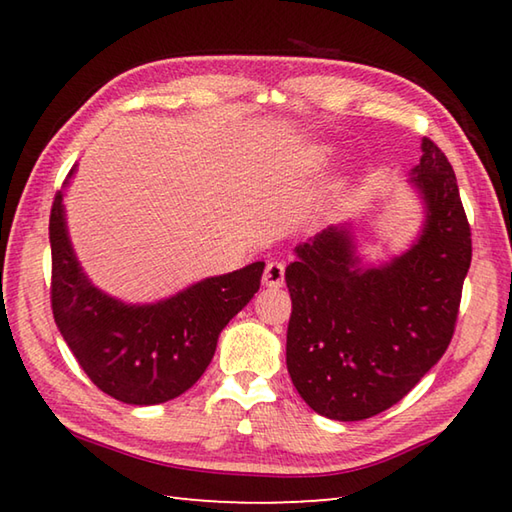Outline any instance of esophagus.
<instances>
[{"label": "esophagus", "mask_w": 512, "mask_h": 512, "mask_svg": "<svg viewBox=\"0 0 512 512\" xmlns=\"http://www.w3.org/2000/svg\"><path fill=\"white\" fill-rule=\"evenodd\" d=\"M284 273H286V266L281 262H268L266 270H264V286L266 288H281L284 286Z\"/></svg>", "instance_id": "1"}]
</instances>
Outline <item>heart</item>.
<instances>
[{"mask_svg": "<svg viewBox=\"0 0 512 512\" xmlns=\"http://www.w3.org/2000/svg\"><path fill=\"white\" fill-rule=\"evenodd\" d=\"M330 154H332V149H330V147H317V149H314V151H312V156H310V162H312V165H314V167H321V165H323V162L330 158ZM339 187H341V182H336V184H334V189H339Z\"/></svg>", "mask_w": 512, "mask_h": 512, "instance_id": "obj_1", "label": "heart"}]
</instances>
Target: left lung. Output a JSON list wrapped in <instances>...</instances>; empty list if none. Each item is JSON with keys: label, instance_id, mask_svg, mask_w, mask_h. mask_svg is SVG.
Listing matches in <instances>:
<instances>
[{"label": "left lung", "instance_id": "1", "mask_svg": "<svg viewBox=\"0 0 512 512\" xmlns=\"http://www.w3.org/2000/svg\"><path fill=\"white\" fill-rule=\"evenodd\" d=\"M409 184L424 222L405 253L365 266L345 222L299 244L286 268L288 374L308 407L330 420H365L396 405L451 343L471 226L451 162L429 138Z\"/></svg>", "mask_w": 512, "mask_h": 512}]
</instances>
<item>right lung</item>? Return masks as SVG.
Segmentation results:
<instances>
[{
  "mask_svg": "<svg viewBox=\"0 0 512 512\" xmlns=\"http://www.w3.org/2000/svg\"><path fill=\"white\" fill-rule=\"evenodd\" d=\"M70 169L63 189L70 184ZM63 189L50 213L52 314L92 383L127 405H158L198 383L217 339L255 297L264 262L206 277L156 303H125L96 288L76 259Z\"/></svg>",
  "mask_w": 512,
  "mask_h": 512,
  "instance_id": "right-lung-1",
  "label": "right lung"
}]
</instances>
